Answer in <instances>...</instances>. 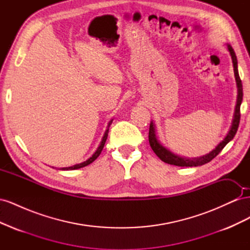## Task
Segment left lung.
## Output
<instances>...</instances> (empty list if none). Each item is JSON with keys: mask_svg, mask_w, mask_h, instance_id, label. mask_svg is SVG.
Here are the masks:
<instances>
[{"mask_svg": "<svg viewBox=\"0 0 250 250\" xmlns=\"http://www.w3.org/2000/svg\"><path fill=\"white\" fill-rule=\"evenodd\" d=\"M229 51L231 55L232 59V63H233V72H234V77H236L237 81V86H238V99H237V105H236V110H234V117L232 121V125L229 134L226 135L225 139L219 144V145L210 152L207 155L201 156L199 158H192V160H188V158H184L177 156L175 154L171 153L169 150L164 148L160 143H158L155 131H154V125L153 123H150L149 127V144L151 148L154 151V153L161 158V160L165 163L174 165V166H178V167H197V166H202L204 164H208L210 162L213 158H215L219 153L221 152L222 149L225 147L226 144H228L229 141L233 139L234 135L237 133L239 123H240V118H241V112H240V106H241V102L242 99H243V87H242V81L240 79L239 73H238V62H237V56L236 53H234L233 49L229 46Z\"/></svg>", "mask_w": 250, "mask_h": 250, "instance_id": "1", "label": "left lung"}]
</instances>
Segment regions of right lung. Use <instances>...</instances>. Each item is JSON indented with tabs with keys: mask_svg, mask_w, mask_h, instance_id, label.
I'll list each match as a JSON object with an SVG mask.
<instances>
[{
	"mask_svg": "<svg viewBox=\"0 0 250 250\" xmlns=\"http://www.w3.org/2000/svg\"><path fill=\"white\" fill-rule=\"evenodd\" d=\"M111 123H112V120H110V121H109L108 126H107V129H106V131H105V133H104V137H103V139H102V141H101L100 146L98 147L97 151H96V152L92 155V157H89L87 161L83 162V163H81V164H79V165H75V166H73V167L62 168V170H76V169H80V168H82V167H85V166H87V165H89V164H92V163L96 160V158L100 155V153H101V151H102V149H103V147H104V145H105V142H106L107 135H108V130H109V126L111 125Z\"/></svg>",
	"mask_w": 250,
	"mask_h": 250,
	"instance_id": "right-lung-1",
	"label": "right lung"
}]
</instances>
